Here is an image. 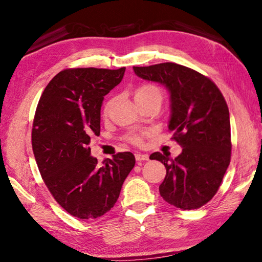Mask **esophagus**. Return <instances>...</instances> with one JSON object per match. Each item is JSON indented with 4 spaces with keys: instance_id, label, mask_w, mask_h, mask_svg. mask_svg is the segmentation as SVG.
I'll return each instance as SVG.
<instances>
[{
    "instance_id": "obj_1",
    "label": "esophagus",
    "mask_w": 262,
    "mask_h": 262,
    "mask_svg": "<svg viewBox=\"0 0 262 262\" xmlns=\"http://www.w3.org/2000/svg\"><path fill=\"white\" fill-rule=\"evenodd\" d=\"M135 160L136 161H148L149 156L147 154H141V152H135Z\"/></svg>"
}]
</instances>
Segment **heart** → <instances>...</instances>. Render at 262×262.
Wrapping results in <instances>:
<instances>
[{
  "label": "heart",
  "instance_id": "heart-1",
  "mask_svg": "<svg viewBox=\"0 0 262 262\" xmlns=\"http://www.w3.org/2000/svg\"><path fill=\"white\" fill-rule=\"evenodd\" d=\"M134 97L136 102H140L142 100H146V99L149 98H161L162 99V92L161 90L154 84H143L139 86L138 89L135 90L134 92ZM112 105V101H108L103 107V115H107L110 112ZM150 135V132L149 130H140V132H135L132 133L127 136V141L130 142L132 144H135V146H141L143 143V141L146 138Z\"/></svg>",
  "mask_w": 262,
  "mask_h": 262
}]
</instances>
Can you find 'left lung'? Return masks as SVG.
<instances>
[{"instance_id": "1", "label": "left lung", "mask_w": 262, "mask_h": 262, "mask_svg": "<svg viewBox=\"0 0 262 262\" xmlns=\"http://www.w3.org/2000/svg\"><path fill=\"white\" fill-rule=\"evenodd\" d=\"M139 77L168 87L171 98L169 130L183 147L170 162L168 154L154 152L167 175L160 185L165 202L182 210H196L217 193L231 162L230 113L218 86L186 66L162 63L134 66Z\"/></svg>"}]
</instances>
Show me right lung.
<instances>
[{
    "label": "right lung",
    "mask_w": 262,
    "mask_h": 262,
    "mask_svg": "<svg viewBox=\"0 0 262 262\" xmlns=\"http://www.w3.org/2000/svg\"><path fill=\"white\" fill-rule=\"evenodd\" d=\"M118 70L66 69L53 77L37 105L31 143L37 167L56 202L73 217L94 219L115 205L135 165L130 151L103 161L89 144L100 134L103 97L122 80Z\"/></svg>",
    "instance_id": "1"
}]
</instances>
